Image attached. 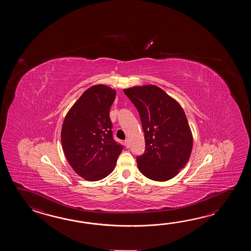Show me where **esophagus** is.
Instances as JSON below:
<instances>
[{"label": "esophagus", "instance_id": "1", "mask_svg": "<svg viewBox=\"0 0 251 251\" xmlns=\"http://www.w3.org/2000/svg\"><path fill=\"white\" fill-rule=\"evenodd\" d=\"M125 144H126V148H129V147H130V141H129L128 139H126V140L125 141Z\"/></svg>", "mask_w": 251, "mask_h": 251}]
</instances>
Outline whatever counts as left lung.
Instances as JSON below:
<instances>
[{
  "instance_id": "left-lung-1",
  "label": "left lung",
  "mask_w": 251,
  "mask_h": 251,
  "mask_svg": "<svg viewBox=\"0 0 251 251\" xmlns=\"http://www.w3.org/2000/svg\"><path fill=\"white\" fill-rule=\"evenodd\" d=\"M137 108L145 139L144 153L136 158L139 171L151 180L167 181L189 160L193 136L181 106L155 85L124 90Z\"/></svg>"
}]
</instances>
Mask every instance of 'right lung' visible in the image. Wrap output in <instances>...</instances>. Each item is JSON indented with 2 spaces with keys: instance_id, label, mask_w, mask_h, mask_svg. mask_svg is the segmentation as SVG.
Listing matches in <instances>:
<instances>
[{
  "instance_id": "obj_1",
  "label": "right lung",
  "mask_w": 251,
  "mask_h": 251,
  "mask_svg": "<svg viewBox=\"0 0 251 251\" xmlns=\"http://www.w3.org/2000/svg\"><path fill=\"white\" fill-rule=\"evenodd\" d=\"M116 90L94 85L82 93L64 118L61 142L70 165L79 176L98 181L115 169L123 146L113 138L110 107Z\"/></svg>"
}]
</instances>
